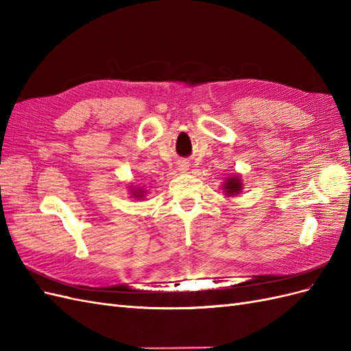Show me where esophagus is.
<instances>
[{
    "instance_id": "esophagus-1",
    "label": "esophagus",
    "mask_w": 351,
    "mask_h": 351,
    "mask_svg": "<svg viewBox=\"0 0 351 351\" xmlns=\"http://www.w3.org/2000/svg\"><path fill=\"white\" fill-rule=\"evenodd\" d=\"M187 169H189V162H186V161L178 162V171L180 173H186Z\"/></svg>"
}]
</instances>
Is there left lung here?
I'll list each match as a JSON object with an SVG mask.
<instances>
[{
  "label": "left lung",
  "instance_id": "1",
  "mask_svg": "<svg viewBox=\"0 0 351 351\" xmlns=\"http://www.w3.org/2000/svg\"><path fill=\"white\" fill-rule=\"evenodd\" d=\"M221 187L227 197H234L243 192V178L240 177V174L228 176L224 178Z\"/></svg>",
  "mask_w": 351,
  "mask_h": 351
}]
</instances>
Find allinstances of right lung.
Instances as JSON below:
<instances>
[{"mask_svg":"<svg viewBox=\"0 0 351 351\" xmlns=\"http://www.w3.org/2000/svg\"><path fill=\"white\" fill-rule=\"evenodd\" d=\"M129 193L133 199L136 200H142L145 197L146 190L143 187H137V186H129Z\"/></svg>","mask_w":351,"mask_h":351,"instance_id":"obj_1","label":"right lung"}]
</instances>
